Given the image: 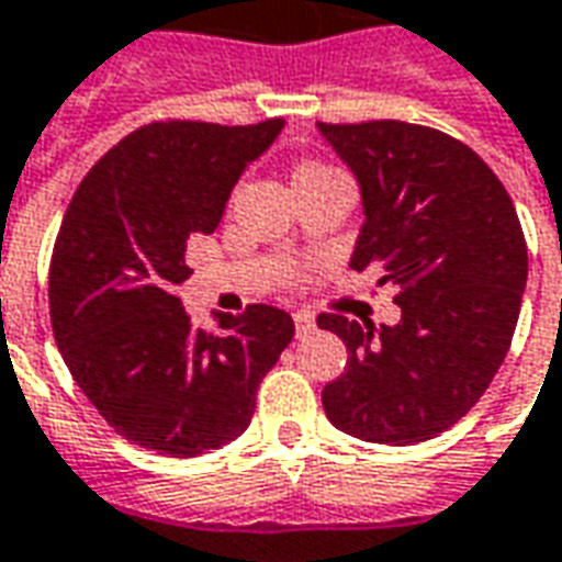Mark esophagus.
<instances>
[{"instance_id": "1", "label": "esophagus", "mask_w": 562, "mask_h": 562, "mask_svg": "<svg viewBox=\"0 0 562 562\" xmlns=\"http://www.w3.org/2000/svg\"><path fill=\"white\" fill-rule=\"evenodd\" d=\"M294 328H297V335H307V331L316 328V316L307 313V310H297V313H294Z\"/></svg>"}]
</instances>
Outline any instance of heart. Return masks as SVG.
<instances>
[{
  "mask_svg": "<svg viewBox=\"0 0 562 562\" xmlns=\"http://www.w3.org/2000/svg\"><path fill=\"white\" fill-rule=\"evenodd\" d=\"M316 170H328V167H325V164H307V167H301L294 176H301V172H316Z\"/></svg>",
  "mask_w": 562,
  "mask_h": 562,
  "instance_id": "obj_1",
  "label": "heart"
}]
</instances>
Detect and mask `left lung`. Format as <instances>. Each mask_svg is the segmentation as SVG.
<instances>
[{
	"label": "left lung",
	"mask_w": 562,
	"mask_h": 562,
	"mask_svg": "<svg viewBox=\"0 0 562 562\" xmlns=\"http://www.w3.org/2000/svg\"><path fill=\"white\" fill-rule=\"evenodd\" d=\"M362 188L349 268L395 285L398 325L319 313L347 344L325 417L374 445H419L472 411L512 347L527 240L499 176L465 143L407 121L319 124Z\"/></svg>",
	"instance_id": "8db88e82"
}]
</instances>
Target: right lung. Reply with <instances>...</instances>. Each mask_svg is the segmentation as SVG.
<instances>
[{
	"instance_id": "1",
	"label": "right lung",
	"mask_w": 562,
	"mask_h": 562,
	"mask_svg": "<svg viewBox=\"0 0 562 562\" xmlns=\"http://www.w3.org/2000/svg\"><path fill=\"white\" fill-rule=\"evenodd\" d=\"M261 124L155 121L97 160L63 215L48 273L50 328L100 417L145 450L200 457L240 438L294 322L249 304L203 331L176 297L188 237L213 234L231 188L280 136Z\"/></svg>"
}]
</instances>
